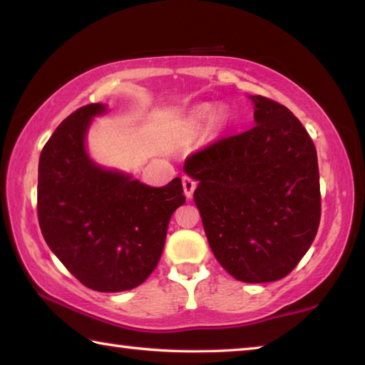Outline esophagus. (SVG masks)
Here are the masks:
<instances>
[{
  "instance_id": "obj_1",
  "label": "esophagus",
  "mask_w": 365,
  "mask_h": 365,
  "mask_svg": "<svg viewBox=\"0 0 365 365\" xmlns=\"http://www.w3.org/2000/svg\"><path fill=\"white\" fill-rule=\"evenodd\" d=\"M182 183H183V191H185V196L190 197L193 196V191H195V188H196V182L193 180V178L191 177H187L185 175L183 178H182Z\"/></svg>"
}]
</instances>
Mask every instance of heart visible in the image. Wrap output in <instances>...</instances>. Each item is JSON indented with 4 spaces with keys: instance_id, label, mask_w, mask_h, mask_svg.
Wrapping results in <instances>:
<instances>
[{
    "instance_id": "obj_1",
    "label": "heart",
    "mask_w": 365,
    "mask_h": 365,
    "mask_svg": "<svg viewBox=\"0 0 365 365\" xmlns=\"http://www.w3.org/2000/svg\"><path fill=\"white\" fill-rule=\"evenodd\" d=\"M212 114V108L211 106H201L197 108L193 115H191V125H201V123H205L209 117Z\"/></svg>"
}]
</instances>
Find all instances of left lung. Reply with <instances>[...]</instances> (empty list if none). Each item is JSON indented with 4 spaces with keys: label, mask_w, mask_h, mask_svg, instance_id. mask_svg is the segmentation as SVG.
Wrapping results in <instances>:
<instances>
[{
    "label": "left lung",
    "mask_w": 365,
    "mask_h": 365,
    "mask_svg": "<svg viewBox=\"0 0 365 365\" xmlns=\"http://www.w3.org/2000/svg\"><path fill=\"white\" fill-rule=\"evenodd\" d=\"M256 125L220 138L185 160L209 246L228 274L246 283L287 277L320 222L317 151L292 110L250 96Z\"/></svg>",
    "instance_id": "1"
}]
</instances>
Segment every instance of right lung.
I'll return each instance as SVG.
<instances>
[{
  "instance_id": "obj_1",
  "label": "right lung",
  "mask_w": 365,
  "mask_h": 365,
  "mask_svg": "<svg viewBox=\"0 0 365 365\" xmlns=\"http://www.w3.org/2000/svg\"><path fill=\"white\" fill-rule=\"evenodd\" d=\"M101 103L77 109L46 141L38 163L36 211L43 238L66 269L95 292L143 283L163 255L169 220L185 202L180 178L153 188L96 165L85 150Z\"/></svg>"
}]
</instances>
